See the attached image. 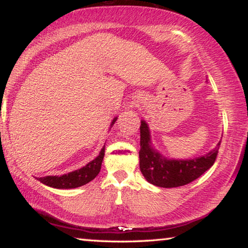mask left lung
<instances>
[{
	"mask_svg": "<svg viewBox=\"0 0 248 248\" xmlns=\"http://www.w3.org/2000/svg\"><path fill=\"white\" fill-rule=\"evenodd\" d=\"M139 152L140 169L147 182L159 187H178L188 184L211 168L215 164L221 141L208 154L188 159L168 158L154 147L149 124L141 120Z\"/></svg>",
	"mask_w": 248,
	"mask_h": 248,
	"instance_id": "8db88e82",
	"label": "left lung"
}]
</instances>
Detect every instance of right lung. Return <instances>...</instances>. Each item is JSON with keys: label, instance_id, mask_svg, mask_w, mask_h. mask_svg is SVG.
Masks as SVG:
<instances>
[{"label": "right lung", "instance_id": "obj_1", "mask_svg": "<svg viewBox=\"0 0 248 248\" xmlns=\"http://www.w3.org/2000/svg\"><path fill=\"white\" fill-rule=\"evenodd\" d=\"M117 117H114L110 123V128L116 122ZM105 155V145L101 148L99 155H97L93 160L88 162L86 166L81 167L77 170L66 172V174L60 176H45V177H38L37 179L43 184H45L49 187L66 189V188H77L80 186H83L88 183L96 178V176L99 174L101 168V162H103Z\"/></svg>", "mask_w": 248, "mask_h": 248}]
</instances>
